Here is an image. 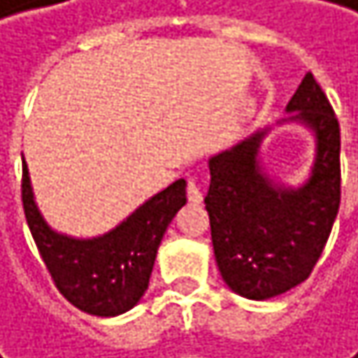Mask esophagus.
<instances>
[{"instance_id": "obj_1", "label": "esophagus", "mask_w": 358, "mask_h": 358, "mask_svg": "<svg viewBox=\"0 0 358 358\" xmlns=\"http://www.w3.org/2000/svg\"><path fill=\"white\" fill-rule=\"evenodd\" d=\"M187 201L192 205H201L203 203V192L199 187V183H196L194 177H187Z\"/></svg>"}]
</instances>
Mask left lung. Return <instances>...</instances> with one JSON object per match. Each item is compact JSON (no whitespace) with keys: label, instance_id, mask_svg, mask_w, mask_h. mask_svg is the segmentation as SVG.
Wrapping results in <instances>:
<instances>
[{"label":"left lung","instance_id":"1","mask_svg":"<svg viewBox=\"0 0 358 358\" xmlns=\"http://www.w3.org/2000/svg\"><path fill=\"white\" fill-rule=\"evenodd\" d=\"M316 136L314 169L303 187H280L258 162L260 130L209 159L205 196L222 280L254 301L306 282L327 245L342 199L339 123L329 98L308 72L286 106Z\"/></svg>","mask_w":358,"mask_h":358}]
</instances>
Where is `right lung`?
I'll return each instance as SVG.
<instances>
[{
	"label": "right lung",
	"mask_w": 358,
	"mask_h": 358,
	"mask_svg": "<svg viewBox=\"0 0 358 358\" xmlns=\"http://www.w3.org/2000/svg\"><path fill=\"white\" fill-rule=\"evenodd\" d=\"M21 199L31 237L57 290L74 308L92 316H117L132 310L149 286L162 237L185 205L179 179L141 205L128 220L96 239L59 235L40 215L23 162Z\"/></svg>",
	"instance_id": "obj_1"
}]
</instances>
